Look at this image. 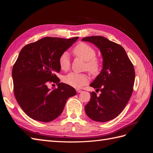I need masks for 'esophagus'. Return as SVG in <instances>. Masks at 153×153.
I'll use <instances>...</instances> for the list:
<instances>
[{
    "label": "esophagus",
    "mask_w": 153,
    "mask_h": 153,
    "mask_svg": "<svg viewBox=\"0 0 153 153\" xmlns=\"http://www.w3.org/2000/svg\"><path fill=\"white\" fill-rule=\"evenodd\" d=\"M76 91V92H78V93H80V92H82V91H81V90H80V89H77Z\"/></svg>",
    "instance_id": "34e87169"
}]
</instances>
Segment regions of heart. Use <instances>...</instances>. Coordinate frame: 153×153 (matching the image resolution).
<instances>
[{"instance_id":"1","label":"heart","mask_w":153,"mask_h":153,"mask_svg":"<svg viewBox=\"0 0 153 153\" xmlns=\"http://www.w3.org/2000/svg\"><path fill=\"white\" fill-rule=\"evenodd\" d=\"M73 52L76 57L86 61L85 68L92 75H97L100 72L101 61L99 58L95 57V50L90 45L81 43L73 48ZM59 64L62 70H68L70 67V61L67 52L63 53L60 56ZM63 81L65 84L73 87L80 88L89 82V76L85 73H71L63 78Z\"/></svg>"}]
</instances>
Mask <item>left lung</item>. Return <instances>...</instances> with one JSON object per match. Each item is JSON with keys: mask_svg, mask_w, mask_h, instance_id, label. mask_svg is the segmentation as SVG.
Here are the masks:
<instances>
[{"mask_svg": "<svg viewBox=\"0 0 153 153\" xmlns=\"http://www.w3.org/2000/svg\"><path fill=\"white\" fill-rule=\"evenodd\" d=\"M82 41L96 46L103 57V68L90 84L101 94L91 92L85 113L97 122L110 121L121 113L131 98L135 77L133 65L122 46L104 37H86Z\"/></svg>", "mask_w": 153, "mask_h": 153, "instance_id": "left-lung-1", "label": "left lung"}]
</instances>
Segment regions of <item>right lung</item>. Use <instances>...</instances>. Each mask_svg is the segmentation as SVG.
<instances>
[{
    "label": "right lung",
    "instance_id": "1",
    "mask_svg": "<svg viewBox=\"0 0 153 153\" xmlns=\"http://www.w3.org/2000/svg\"><path fill=\"white\" fill-rule=\"evenodd\" d=\"M45 37L25 45L12 70L14 94L24 112L36 121L48 123L62 112L67 100L76 94L71 86L60 80L59 59L78 39ZM50 82L57 89L48 87Z\"/></svg>",
    "mask_w": 153,
    "mask_h": 153
}]
</instances>
